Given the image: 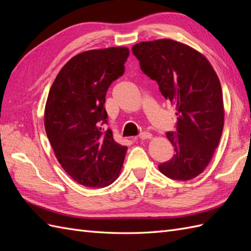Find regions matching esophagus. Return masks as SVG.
<instances>
[{"mask_svg":"<svg viewBox=\"0 0 251 251\" xmlns=\"http://www.w3.org/2000/svg\"><path fill=\"white\" fill-rule=\"evenodd\" d=\"M139 139H141V140H146V139H151V133H148V132H143V133H141L139 136Z\"/></svg>","mask_w":251,"mask_h":251,"instance_id":"obj_1","label":"esophagus"}]
</instances>
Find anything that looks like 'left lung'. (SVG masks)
I'll list each match as a JSON object with an SVG mask.
<instances>
[{
    "instance_id": "1",
    "label": "left lung",
    "mask_w": 251,
    "mask_h": 251,
    "mask_svg": "<svg viewBox=\"0 0 251 251\" xmlns=\"http://www.w3.org/2000/svg\"><path fill=\"white\" fill-rule=\"evenodd\" d=\"M140 69L156 80L176 107V131L168 132L175 154L158 165L164 176L186 181L200 175L218 148L224 126L221 83L207 58L173 40L141 42L132 48Z\"/></svg>"
}]
</instances>
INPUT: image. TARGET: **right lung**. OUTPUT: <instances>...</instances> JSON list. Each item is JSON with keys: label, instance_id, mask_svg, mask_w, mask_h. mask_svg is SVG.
Listing matches in <instances>:
<instances>
[{"label": "right lung", "instance_id": "right-lung-1", "mask_svg": "<svg viewBox=\"0 0 251 251\" xmlns=\"http://www.w3.org/2000/svg\"><path fill=\"white\" fill-rule=\"evenodd\" d=\"M126 47L89 50L73 56L53 81L45 130L62 168L79 184L104 187L120 173L126 147L113 139L104 108L111 83L123 76Z\"/></svg>", "mask_w": 251, "mask_h": 251}]
</instances>
